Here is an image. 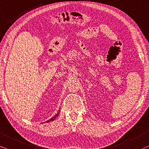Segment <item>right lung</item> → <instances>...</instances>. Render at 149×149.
I'll return each mask as SVG.
<instances>
[{
	"mask_svg": "<svg viewBox=\"0 0 149 149\" xmlns=\"http://www.w3.org/2000/svg\"><path fill=\"white\" fill-rule=\"evenodd\" d=\"M59 112H60V110H59V111H58V113H57V114H56V115H54V116H53V117H52V118H51L50 119H49V120H47V121H46V123H48V122H50V121H53V120H54L55 119V118H56L57 117V116H58V114H59Z\"/></svg>",
	"mask_w": 149,
	"mask_h": 149,
	"instance_id": "add662e5",
	"label": "right lung"
}]
</instances>
